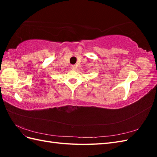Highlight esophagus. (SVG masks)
I'll return each instance as SVG.
<instances>
[{"label":"esophagus","mask_w":157,"mask_h":157,"mask_svg":"<svg viewBox=\"0 0 157 157\" xmlns=\"http://www.w3.org/2000/svg\"><path fill=\"white\" fill-rule=\"evenodd\" d=\"M71 67V69L72 70H75L76 69V66L74 65H71V67Z\"/></svg>","instance_id":"34e87169"}]
</instances>
